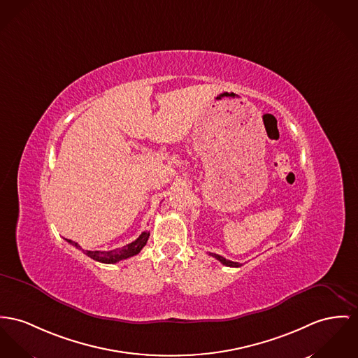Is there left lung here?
<instances>
[{"mask_svg":"<svg viewBox=\"0 0 358 358\" xmlns=\"http://www.w3.org/2000/svg\"><path fill=\"white\" fill-rule=\"evenodd\" d=\"M209 255H212L217 261H220V262L222 263V264H225V266H229V267H238V266H240V263L228 261V259H225V258L221 257V255H217V254H209Z\"/></svg>","mask_w":358,"mask_h":358,"instance_id":"obj_1","label":"left lung"}]
</instances>
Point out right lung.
<instances>
[{"mask_svg":"<svg viewBox=\"0 0 358 358\" xmlns=\"http://www.w3.org/2000/svg\"><path fill=\"white\" fill-rule=\"evenodd\" d=\"M148 238H149V232H143V234L138 236V238H136V240L131 241L130 244H126V245L122 247V248L111 250V251H84V250H83V251H84L85 255H88L90 258L95 259L97 262L117 263L120 262V261H123V259H127V258H130V257L137 255V254L143 250V247H145ZM66 241H69L76 248L81 250V247H80L76 241L68 240V238H66Z\"/></svg>","mask_w":358,"mask_h":358,"instance_id":"right-lung-1","label":"right lung"}]
</instances>
